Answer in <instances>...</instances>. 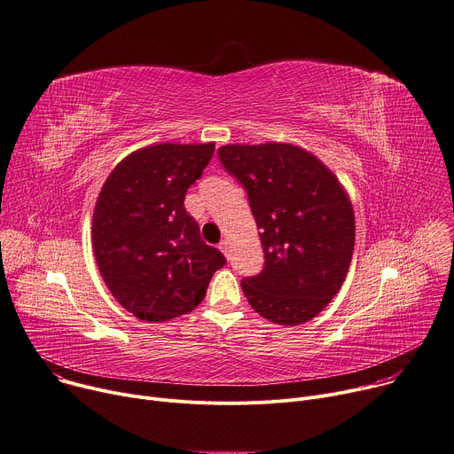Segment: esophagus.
Here are the masks:
<instances>
[{"label":"esophagus","instance_id":"34e87169","mask_svg":"<svg viewBox=\"0 0 454 454\" xmlns=\"http://www.w3.org/2000/svg\"><path fill=\"white\" fill-rule=\"evenodd\" d=\"M218 248L225 254V258H229V241H227V239H222L220 245H218Z\"/></svg>","mask_w":454,"mask_h":454}]
</instances>
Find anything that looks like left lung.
Segmentation results:
<instances>
[{
  "label": "left lung",
  "mask_w": 454,
  "mask_h": 454,
  "mask_svg": "<svg viewBox=\"0 0 454 454\" xmlns=\"http://www.w3.org/2000/svg\"><path fill=\"white\" fill-rule=\"evenodd\" d=\"M218 157L247 191L265 254L263 270L241 279L247 301L276 325L310 321L342 286L354 254L356 216L344 187L292 144H229Z\"/></svg>",
  "instance_id": "8db88e82"
}]
</instances>
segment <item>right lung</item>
Instances as JSON below:
<instances>
[{
	"label": "right lung",
	"mask_w": 454,
	"mask_h": 454,
	"mask_svg": "<svg viewBox=\"0 0 454 454\" xmlns=\"http://www.w3.org/2000/svg\"><path fill=\"white\" fill-rule=\"evenodd\" d=\"M215 153L209 144H153L133 151L98 192L91 245L97 267L121 307L162 323L194 310L225 265L185 211V192Z\"/></svg>",
	"instance_id": "right-lung-1"
}]
</instances>
